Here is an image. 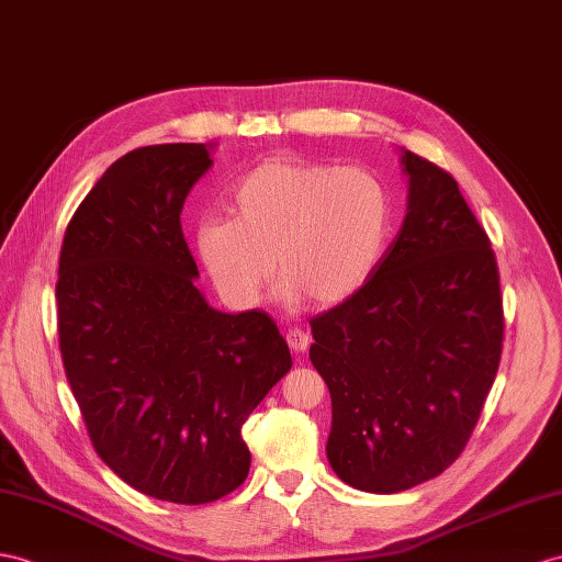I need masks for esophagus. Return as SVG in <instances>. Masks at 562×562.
Returning <instances> with one entry per match:
<instances>
[{
    "instance_id": "1",
    "label": "esophagus",
    "mask_w": 562,
    "mask_h": 562,
    "mask_svg": "<svg viewBox=\"0 0 562 562\" xmlns=\"http://www.w3.org/2000/svg\"><path fill=\"white\" fill-rule=\"evenodd\" d=\"M285 344H289V348L293 352H305L312 344V336L305 331V328H297V326H291L289 331H285Z\"/></svg>"
}]
</instances>
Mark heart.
<instances>
[{
	"mask_svg": "<svg viewBox=\"0 0 562 562\" xmlns=\"http://www.w3.org/2000/svg\"><path fill=\"white\" fill-rule=\"evenodd\" d=\"M231 218L195 228V250L231 305H252L277 267L283 300L338 305L374 277L393 234L386 183L364 167L273 157L231 188ZM274 265H270V259Z\"/></svg>",
	"mask_w": 562,
	"mask_h": 562,
	"instance_id": "obj_1",
	"label": "heart"
}]
</instances>
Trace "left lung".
I'll return each instance as SVG.
<instances>
[{"instance_id": "8db88e82", "label": "left lung", "mask_w": 562, "mask_h": 562, "mask_svg": "<svg viewBox=\"0 0 562 562\" xmlns=\"http://www.w3.org/2000/svg\"><path fill=\"white\" fill-rule=\"evenodd\" d=\"M407 214L376 273L310 322L331 393L326 456L346 484L398 494L458 460L503 350L496 255L458 181L403 153Z\"/></svg>"}]
</instances>
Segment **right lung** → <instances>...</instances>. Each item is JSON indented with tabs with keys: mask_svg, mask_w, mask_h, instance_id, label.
Returning a JSON list of instances; mask_svg holds the SVG:
<instances>
[{
	"mask_svg": "<svg viewBox=\"0 0 562 562\" xmlns=\"http://www.w3.org/2000/svg\"><path fill=\"white\" fill-rule=\"evenodd\" d=\"M210 167L202 143L123 155L59 255V348L90 441L123 482L181 505L245 482L243 424L293 364L267 312H218L198 291L181 212Z\"/></svg>",
	"mask_w": 562,
	"mask_h": 562,
	"instance_id": "right-lung-1",
	"label": "right lung"
}]
</instances>
